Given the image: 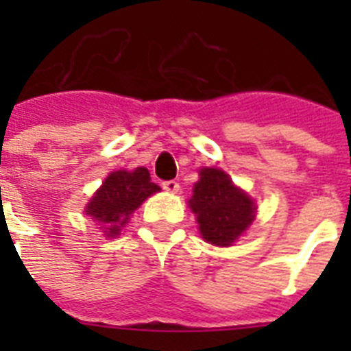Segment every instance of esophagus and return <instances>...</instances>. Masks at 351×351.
Segmentation results:
<instances>
[{
	"mask_svg": "<svg viewBox=\"0 0 351 351\" xmlns=\"http://www.w3.org/2000/svg\"><path fill=\"white\" fill-rule=\"evenodd\" d=\"M161 186H163V190L170 191V193H176V191H179V182L178 181H163V182H161Z\"/></svg>",
	"mask_w": 351,
	"mask_h": 351,
	"instance_id": "obj_1",
	"label": "esophagus"
}]
</instances>
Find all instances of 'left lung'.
<instances>
[{
    "label": "left lung",
    "instance_id": "1",
    "mask_svg": "<svg viewBox=\"0 0 351 351\" xmlns=\"http://www.w3.org/2000/svg\"><path fill=\"white\" fill-rule=\"evenodd\" d=\"M190 207L197 214L202 237L216 246H230L255 218L253 200L219 169L200 170Z\"/></svg>",
    "mask_w": 351,
    "mask_h": 351
}]
</instances>
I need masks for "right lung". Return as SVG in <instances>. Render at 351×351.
Returning <instances> with one entry per match:
<instances>
[{
	"label": "right lung",
	"instance_id": "right-lung-1",
	"mask_svg": "<svg viewBox=\"0 0 351 351\" xmlns=\"http://www.w3.org/2000/svg\"><path fill=\"white\" fill-rule=\"evenodd\" d=\"M160 191V186L151 182L147 169L138 167L133 172L117 170L105 179L104 186L96 191L86 207V214L107 225L105 234L116 237L121 226L130 219L149 195Z\"/></svg>",
	"mask_w": 351,
	"mask_h": 351
}]
</instances>
